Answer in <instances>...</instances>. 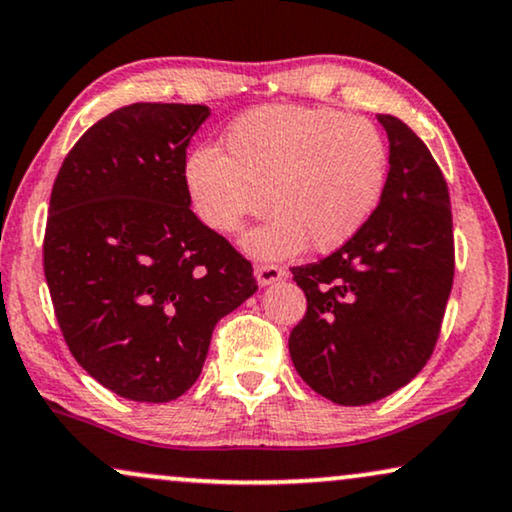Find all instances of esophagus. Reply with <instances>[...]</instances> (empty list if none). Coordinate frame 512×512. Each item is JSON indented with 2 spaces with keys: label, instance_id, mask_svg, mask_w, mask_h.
<instances>
[{
  "label": "esophagus",
  "instance_id": "obj_1",
  "mask_svg": "<svg viewBox=\"0 0 512 512\" xmlns=\"http://www.w3.org/2000/svg\"><path fill=\"white\" fill-rule=\"evenodd\" d=\"M286 276V269L276 267V264H255V278L260 286H271V283L283 281Z\"/></svg>",
  "mask_w": 512,
  "mask_h": 512
}]
</instances>
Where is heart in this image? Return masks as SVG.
I'll return each mask as SVG.
<instances>
[{"instance_id": "obj_1", "label": "heart", "mask_w": 512, "mask_h": 512, "mask_svg": "<svg viewBox=\"0 0 512 512\" xmlns=\"http://www.w3.org/2000/svg\"><path fill=\"white\" fill-rule=\"evenodd\" d=\"M226 155L196 148L184 165L193 212L217 234L276 212L243 236L257 260H283L312 245L333 252L373 217L385 191L387 146L378 127L326 108L264 106L224 137Z\"/></svg>"}]
</instances>
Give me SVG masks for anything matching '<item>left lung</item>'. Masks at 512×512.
I'll return each instance as SVG.
<instances>
[{"label": "left lung", "mask_w": 512, "mask_h": 512, "mask_svg": "<svg viewBox=\"0 0 512 512\" xmlns=\"http://www.w3.org/2000/svg\"><path fill=\"white\" fill-rule=\"evenodd\" d=\"M390 172L368 224L326 260L293 269L307 314L288 349L300 378L340 406H364L428 364L454 283L449 189L428 146L378 115Z\"/></svg>", "instance_id": "left-lung-1"}]
</instances>
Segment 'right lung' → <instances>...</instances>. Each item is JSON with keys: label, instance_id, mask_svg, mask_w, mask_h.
<instances>
[{"label": "right lung", "instance_id": "1", "mask_svg": "<svg viewBox=\"0 0 512 512\" xmlns=\"http://www.w3.org/2000/svg\"><path fill=\"white\" fill-rule=\"evenodd\" d=\"M208 118V106H122L82 134L51 189L58 326L77 364L132 401L189 390L217 321L257 290L250 262L191 212L186 148Z\"/></svg>", "mask_w": 512, "mask_h": 512}]
</instances>
